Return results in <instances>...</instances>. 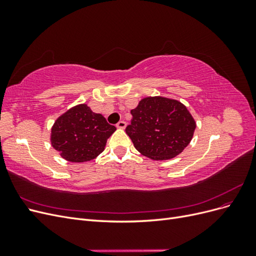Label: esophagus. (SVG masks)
I'll list each match as a JSON object with an SVG mask.
<instances>
[{"label": "esophagus", "mask_w": 256, "mask_h": 256, "mask_svg": "<svg viewBox=\"0 0 256 256\" xmlns=\"http://www.w3.org/2000/svg\"><path fill=\"white\" fill-rule=\"evenodd\" d=\"M126 122H124V120H120L118 124H116V127L118 128H120V129H125L126 128Z\"/></svg>", "instance_id": "1"}]
</instances>
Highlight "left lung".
Wrapping results in <instances>:
<instances>
[{
    "label": "left lung",
    "instance_id": "1",
    "mask_svg": "<svg viewBox=\"0 0 256 256\" xmlns=\"http://www.w3.org/2000/svg\"><path fill=\"white\" fill-rule=\"evenodd\" d=\"M126 134L138 152L152 160L180 154L190 143L196 122L182 102L164 97H146L131 110Z\"/></svg>",
    "mask_w": 256,
    "mask_h": 256
}]
</instances>
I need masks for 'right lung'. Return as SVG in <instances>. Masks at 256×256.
<instances>
[{
	"mask_svg": "<svg viewBox=\"0 0 256 256\" xmlns=\"http://www.w3.org/2000/svg\"><path fill=\"white\" fill-rule=\"evenodd\" d=\"M115 130L102 114L94 113L86 104H79L54 122L51 144L64 159L85 162L104 152L106 140Z\"/></svg>",
	"mask_w": 256,
	"mask_h": 256,
	"instance_id": "right-lung-1",
	"label": "right lung"
}]
</instances>
